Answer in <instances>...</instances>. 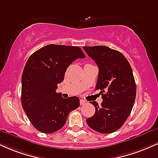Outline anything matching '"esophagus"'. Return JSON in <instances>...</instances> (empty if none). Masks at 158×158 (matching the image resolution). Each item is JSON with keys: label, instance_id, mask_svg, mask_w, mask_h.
I'll use <instances>...</instances> for the list:
<instances>
[{"label": "esophagus", "instance_id": "1", "mask_svg": "<svg viewBox=\"0 0 158 158\" xmlns=\"http://www.w3.org/2000/svg\"><path fill=\"white\" fill-rule=\"evenodd\" d=\"M87 104V102H86V101H85V100H83V99H80V104L81 105H85V104Z\"/></svg>", "mask_w": 158, "mask_h": 158}]
</instances>
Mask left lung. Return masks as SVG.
<instances>
[{"label":"left lung","mask_w":158,"mask_h":158,"mask_svg":"<svg viewBox=\"0 0 158 158\" xmlns=\"http://www.w3.org/2000/svg\"><path fill=\"white\" fill-rule=\"evenodd\" d=\"M97 64L96 89L103 102H92L96 112L86 122L100 133H112L122 127L132 111L136 96V85L130 63L121 52L103 45L83 47Z\"/></svg>","instance_id":"left-lung-1"}]
</instances>
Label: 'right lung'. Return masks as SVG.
I'll return each instance as SVG.
<instances>
[{"label":"right lung","instance_id":"right-lung-1","mask_svg":"<svg viewBox=\"0 0 158 158\" xmlns=\"http://www.w3.org/2000/svg\"><path fill=\"white\" fill-rule=\"evenodd\" d=\"M77 46L51 44L29 56L22 74V107L31 124L40 132L53 133L60 130L68 114L79 107V98H63L56 92L64 80L68 66L85 58Z\"/></svg>","mask_w":158,"mask_h":158}]
</instances>
